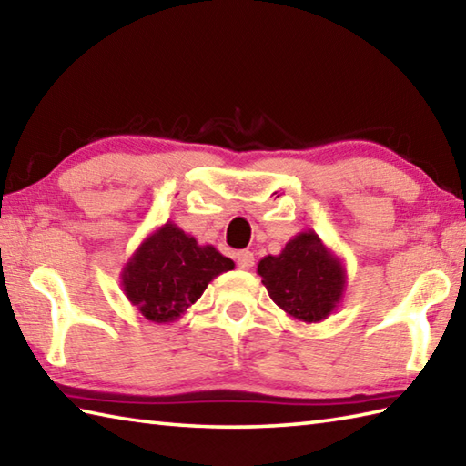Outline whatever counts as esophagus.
<instances>
[{
  "instance_id": "1",
  "label": "esophagus",
  "mask_w": 466,
  "mask_h": 466,
  "mask_svg": "<svg viewBox=\"0 0 466 466\" xmlns=\"http://www.w3.org/2000/svg\"><path fill=\"white\" fill-rule=\"evenodd\" d=\"M235 259H237V266L241 269H251L253 263H256V258H253L251 251H239L235 256Z\"/></svg>"
}]
</instances>
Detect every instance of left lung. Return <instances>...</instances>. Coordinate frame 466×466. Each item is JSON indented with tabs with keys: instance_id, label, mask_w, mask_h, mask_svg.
<instances>
[{
	"instance_id": "1",
	"label": "left lung",
	"mask_w": 466,
	"mask_h": 466,
	"mask_svg": "<svg viewBox=\"0 0 466 466\" xmlns=\"http://www.w3.org/2000/svg\"><path fill=\"white\" fill-rule=\"evenodd\" d=\"M261 284L294 320L320 322L337 310L347 288V269L312 229L298 233L279 256L258 263Z\"/></svg>"
}]
</instances>
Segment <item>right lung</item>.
<instances>
[{
  "label": "right lung",
  "instance_id": "add662e5",
  "mask_svg": "<svg viewBox=\"0 0 466 466\" xmlns=\"http://www.w3.org/2000/svg\"><path fill=\"white\" fill-rule=\"evenodd\" d=\"M233 259L213 245H198L172 221L164 223L139 243L121 269V289L144 319L168 324L182 319Z\"/></svg>",
  "mask_w": 466,
  "mask_h": 466
}]
</instances>
